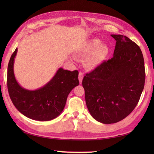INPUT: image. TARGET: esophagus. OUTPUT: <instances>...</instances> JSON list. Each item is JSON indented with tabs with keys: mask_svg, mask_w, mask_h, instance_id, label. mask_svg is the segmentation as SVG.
Listing matches in <instances>:
<instances>
[{
	"mask_svg": "<svg viewBox=\"0 0 154 154\" xmlns=\"http://www.w3.org/2000/svg\"><path fill=\"white\" fill-rule=\"evenodd\" d=\"M83 79V74L82 72L80 71L79 73V83H82Z\"/></svg>",
	"mask_w": 154,
	"mask_h": 154,
	"instance_id": "esophagus-1",
	"label": "esophagus"
}]
</instances>
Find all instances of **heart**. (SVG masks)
Wrapping results in <instances>:
<instances>
[{
	"mask_svg": "<svg viewBox=\"0 0 154 154\" xmlns=\"http://www.w3.org/2000/svg\"><path fill=\"white\" fill-rule=\"evenodd\" d=\"M110 49L106 44H102L99 38L87 41L78 50L77 54L81 57H89L87 60V66L94 68L106 60L109 54Z\"/></svg>",
	"mask_w": 154,
	"mask_h": 154,
	"instance_id": "heart-1",
	"label": "heart"
}]
</instances>
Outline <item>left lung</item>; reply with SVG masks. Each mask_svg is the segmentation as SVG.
Listing matches in <instances>:
<instances>
[{"instance_id":"8db88e82","label":"left lung","mask_w":154,"mask_h":154,"mask_svg":"<svg viewBox=\"0 0 154 154\" xmlns=\"http://www.w3.org/2000/svg\"><path fill=\"white\" fill-rule=\"evenodd\" d=\"M116 42L113 57L104 61L82 81L87 109L96 120L113 124L135 109L144 87L143 54L135 42L122 35Z\"/></svg>"}]
</instances>
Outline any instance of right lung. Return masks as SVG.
Listing matches in <instances>:
<instances>
[{
	"instance_id": "obj_1",
	"label": "right lung",
	"mask_w": 154,
	"mask_h": 154,
	"mask_svg": "<svg viewBox=\"0 0 154 154\" xmlns=\"http://www.w3.org/2000/svg\"><path fill=\"white\" fill-rule=\"evenodd\" d=\"M17 50L12 54L8 65L7 87L13 104L23 115L32 120L54 119L63 111L68 94L79 85V72L60 68L43 87L34 91L25 89L16 81L13 69Z\"/></svg>"
}]
</instances>
